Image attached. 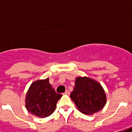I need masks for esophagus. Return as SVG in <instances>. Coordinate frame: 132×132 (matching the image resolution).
<instances>
[{
	"label": "esophagus",
	"mask_w": 132,
	"mask_h": 132,
	"mask_svg": "<svg viewBox=\"0 0 132 132\" xmlns=\"http://www.w3.org/2000/svg\"><path fill=\"white\" fill-rule=\"evenodd\" d=\"M64 95H70V91L69 90H66L64 93H63Z\"/></svg>",
	"instance_id": "34e87169"
}]
</instances>
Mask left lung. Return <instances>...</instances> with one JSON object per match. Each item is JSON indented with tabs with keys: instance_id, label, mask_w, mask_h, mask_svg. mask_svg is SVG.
I'll use <instances>...</instances> for the list:
<instances>
[{
	"instance_id": "obj_1",
	"label": "left lung",
	"mask_w": 132,
	"mask_h": 132,
	"mask_svg": "<svg viewBox=\"0 0 132 132\" xmlns=\"http://www.w3.org/2000/svg\"><path fill=\"white\" fill-rule=\"evenodd\" d=\"M70 97L78 110L86 114L97 112L106 104V95L102 86L87 77L76 79L73 91Z\"/></svg>"
}]
</instances>
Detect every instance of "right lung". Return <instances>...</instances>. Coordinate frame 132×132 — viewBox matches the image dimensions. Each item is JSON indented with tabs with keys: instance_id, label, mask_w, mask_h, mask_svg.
<instances>
[{
	"instance_id": "1",
	"label": "right lung",
	"mask_w": 132,
	"mask_h": 132,
	"mask_svg": "<svg viewBox=\"0 0 132 132\" xmlns=\"http://www.w3.org/2000/svg\"><path fill=\"white\" fill-rule=\"evenodd\" d=\"M62 96L56 93L49 82V78L35 81L27 91L25 103L30 113L39 117L51 115L56 109L58 100Z\"/></svg>"
}]
</instances>
